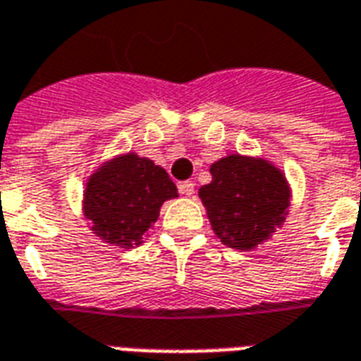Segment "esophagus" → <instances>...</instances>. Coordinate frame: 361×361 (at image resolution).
<instances>
[{"label": "esophagus", "instance_id": "34e87169", "mask_svg": "<svg viewBox=\"0 0 361 361\" xmlns=\"http://www.w3.org/2000/svg\"><path fill=\"white\" fill-rule=\"evenodd\" d=\"M178 189H180V193H183V195L191 197L193 193H195V183L193 181H181L180 185H178Z\"/></svg>", "mask_w": 361, "mask_h": 361}]
</instances>
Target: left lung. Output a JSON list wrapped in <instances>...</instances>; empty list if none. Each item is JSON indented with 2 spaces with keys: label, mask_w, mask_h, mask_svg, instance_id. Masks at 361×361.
I'll return each instance as SVG.
<instances>
[{
  "label": "left lung",
  "mask_w": 361,
  "mask_h": 361,
  "mask_svg": "<svg viewBox=\"0 0 361 361\" xmlns=\"http://www.w3.org/2000/svg\"><path fill=\"white\" fill-rule=\"evenodd\" d=\"M212 181L199 189L212 230L234 250H253L282 224L288 209L284 176L265 160L230 154L211 166Z\"/></svg>",
  "instance_id": "1"
}]
</instances>
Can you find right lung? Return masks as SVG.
<instances>
[{
	"instance_id": "right-lung-1",
	"label": "right lung",
	"mask_w": 361,
	"mask_h": 361,
	"mask_svg": "<svg viewBox=\"0 0 361 361\" xmlns=\"http://www.w3.org/2000/svg\"><path fill=\"white\" fill-rule=\"evenodd\" d=\"M176 195L178 188L164 168L131 152L108 162L90 178L85 214L96 235L129 250L141 245L162 203Z\"/></svg>"
}]
</instances>
